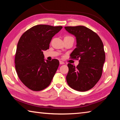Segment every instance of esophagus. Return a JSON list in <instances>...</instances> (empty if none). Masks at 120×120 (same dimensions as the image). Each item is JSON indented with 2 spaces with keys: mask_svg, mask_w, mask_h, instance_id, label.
I'll use <instances>...</instances> for the list:
<instances>
[{
  "mask_svg": "<svg viewBox=\"0 0 120 120\" xmlns=\"http://www.w3.org/2000/svg\"><path fill=\"white\" fill-rule=\"evenodd\" d=\"M60 64H64V62L62 61H60Z\"/></svg>",
  "mask_w": 120,
  "mask_h": 120,
  "instance_id": "1",
  "label": "esophagus"
}]
</instances>
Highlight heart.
Segmentation results:
<instances>
[{"label": "heart", "instance_id": "heart-1", "mask_svg": "<svg viewBox=\"0 0 120 120\" xmlns=\"http://www.w3.org/2000/svg\"><path fill=\"white\" fill-rule=\"evenodd\" d=\"M72 38V37H71V36H70L67 35V36H65L64 38Z\"/></svg>", "mask_w": 120, "mask_h": 120}]
</instances>
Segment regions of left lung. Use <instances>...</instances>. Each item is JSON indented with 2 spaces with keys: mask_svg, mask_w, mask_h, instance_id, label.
<instances>
[{
  "mask_svg": "<svg viewBox=\"0 0 120 120\" xmlns=\"http://www.w3.org/2000/svg\"><path fill=\"white\" fill-rule=\"evenodd\" d=\"M64 28L76 37L77 47L70 58L79 60V62L77 67L68 64L67 82L75 90L85 92L92 88L102 75L105 60L104 45L99 36L85 26H66Z\"/></svg>",
  "mask_w": 120,
  "mask_h": 120,
  "instance_id": "left-lung-1",
  "label": "left lung"
}]
</instances>
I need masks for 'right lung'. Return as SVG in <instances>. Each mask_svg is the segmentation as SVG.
Wrapping results in <instances>:
<instances>
[{
	"mask_svg": "<svg viewBox=\"0 0 120 120\" xmlns=\"http://www.w3.org/2000/svg\"><path fill=\"white\" fill-rule=\"evenodd\" d=\"M62 28L40 24L27 30L19 38L15 56V69L19 79L32 90L40 91L49 86L58 69L59 60L45 61L43 51L49 49L52 37Z\"/></svg>",
	"mask_w": 120,
	"mask_h": 120,
	"instance_id": "obj_1",
	"label": "right lung"
}]
</instances>
